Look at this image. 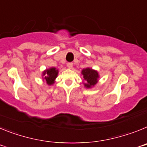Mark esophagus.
<instances>
[{
    "label": "esophagus",
    "mask_w": 147,
    "mask_h": 147,
    "mask_svg": "<svg viewBox=\"0 0 147 147\" xmlns=\"http://www.w3.org/2000/svg\"><path fill=\"white\" fill-rule=\"evenodd\" d=\"M67 67L69 68V69H71L73 67V63L72 62H68L67 64Z\"/></svg>",
    "instance_id": "obj_1"
}]
</instances>
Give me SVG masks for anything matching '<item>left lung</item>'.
Wrapping results in <instances>:
<instances>
[{"instance_id": "8db88e82", "label": "left lung", "mask_w": 147, "mask_h": 147, "mask_svg": "<svg viewBox=\"0 0 147 147\" xmlns=\"http://www.w3.org/2000/svg\"><path fill=\"white\" fill-rule=\"evenodd\" d=\"M82 74L83 75L84 80L85 81V82L84 83L85 88H92L98 82V80L99 78L98 73L92 68H90V67L84 68L82 71Z\"/></svg>"}]
</instances>
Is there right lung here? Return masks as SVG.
<instances>
[{
  "instance_id": "1",
  "label": "right lung",
  "mask_w": 147,
  "mask_h": 147,
  "mask_svg": "<svg viewBox=\"0 0 147 147\" xmlns=\"http://www.w3.org/2000/svg\"><path fill=\"white\" fill-rule=\"evenodd\" d=\"M58 72L59 71L57 69H56V67H50L43 71L42 76H44V80L46 82L48 85H51L54 84L58 75Z\"/></svg>"
}]
</instances>
